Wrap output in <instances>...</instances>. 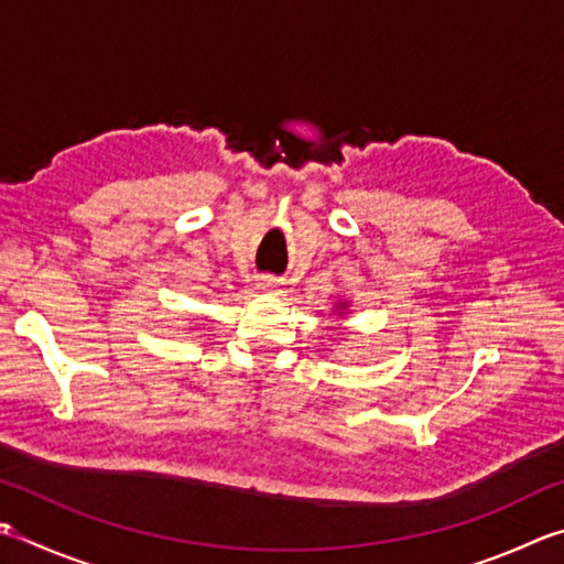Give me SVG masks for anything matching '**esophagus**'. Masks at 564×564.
I'll return each mask as SVG.
<instances>
[{"mask_svg": "<svg viewBox=\"0 0 564 564\" xmlns=\"http://www.w3.org/2000/svg\"><path fill=\"white\" fill-rule=\"evenodd\" d=\"M259 289L263 293H283L285 291V283L281 279H275V275H261Z\"/></svg>", "mask_w": 564, "mask_h": 564, "instance_id": "1", "label": "esophagus"}]
</instances>
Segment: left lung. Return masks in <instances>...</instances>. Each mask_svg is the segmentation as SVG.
<instances>
[{
    "label": "left lung",
    "instance_id": "8db88e82",
    "mask_svg": "<svg viewBox=\"0 0 564 564\" xmlns=\"http://www.w3.org/2000/svg\"><path fill=\"white\" fill-rule=\"evenodd\" d=\"M345 308H347V305H345V303H343V305H340V313H345Z\"/></svg>",
    "mask_w": 564,
    "mask_h": 564
}]
</instances>
